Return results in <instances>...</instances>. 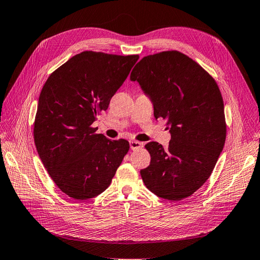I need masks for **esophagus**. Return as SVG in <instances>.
Masks as SVG:
<instances>
[{
    "instance_id": "esophagus-1",
    "label": "esophagus",
    "mask_w": 260,
    "mask_h": 260,
    "mask_svg": "<svg viewBox=\"0 0 260 260\" xmlns=\"http://www.w3.org/2000/svg\"><path fill=\"white\" fill-rule=\"evenodd\" d=\"M142 146H143V143H142V142H139V141H130V149L133 150V151L141 149Z\"/></svg>"
}]
</instances>
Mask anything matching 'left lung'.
Wrapping results in <instances>:
<instances>
[{
    "label": "left lung",
    "instance_id": "1",
    "mask_svg": "<svg viewBox=\"0 0 260 260\" xmlns=\"http://www.w3.org/2000/svg\"><path fill=\"white\" fill-rule=\"evenodd\" d=\"M150 96L155 118H163L172 135L168 149L149 142L151 163L140 171L146 188L171 201L185 199L211 175L226 138L223 98L215 80L177 50L150 54L133 68Z\"/></svg>",
    "mask_w": 260,
    "mask_h": 260
}]
</instances>
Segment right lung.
I'll return each mask as SVG.
<instances>
[{"label":"right lung","instance_id":"1","mask_svg":"<svg viewBox=\"0 0 260 260\" xmlns=\"http://www.w3.org/2000/svg\"><path fill=\"white\" fill-rule=\"evenodd\" d=\"M138 54L83 51L53 71L41 89L34 140L49 176L76 200L106 190L130 145L96 133L93 122L107 110Z\"/></svg>","mask_w":260,"mask_h":260}]
</instances>
